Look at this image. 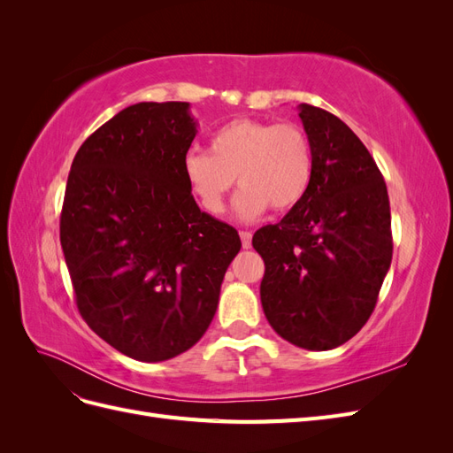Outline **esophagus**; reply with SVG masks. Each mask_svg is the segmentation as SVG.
I'll return each instance as SVG.
<instances>
[{
  "instance_id": "34e87169",
  "label": "esophagus",
  "mask_w": 453,
  "mask_h": 453,
  "mask_svg": "<svg viewBox=\"0 0 453 453\" xmlns=\"http://www.w3.org/2000/svg\"><path fill=\"white\" fill-rule=\"evenodd\" d=\"M240 240H242V248H243V250H250V248H251V240H253L251 232L242 230V232H240Z\"/></svg>"
}]
</instances>
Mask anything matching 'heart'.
Listing matches in <instances>:
<instances>
[{
  "mask_svg": "<svg viewBox=\"0 0 453 453\" xmlns=\"http://www.w3.org/2000/svg\"><path fill=\"white\" fill-rule=\"evenodd\" d=\"M181 173L190 196L210 215L225 210L236 177L242 188L232 211L240 221H255L270 205L289 211L303 202L313 177V149L293 122L236 119L211 135L208 153L187 150Z\"/></svg>",
  "mask_w": 453,
  "mask_h": 453,
  "instance_id": "heart-1",
  "label": "heart"
}]
</instances>
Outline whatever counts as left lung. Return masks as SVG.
<instances>
[{"label": "left lung", "instance_id": "1", "mask_svg": "<svg viewBox=\"0 0 453 453\" xmlns=\"http://www.w3.org/2000/svg\"><path fill=\"white\" fill-rule=\"evenodd\" d=\"M313 149L306 196L278 225L258 228L260 303L283 340L334 349L372 313L391 266L388 187L363 142L333 113L298 105Z\"/></svg>", "mask_w": 453, "mask_h": 453}]
</instances>
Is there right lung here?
I'll list each match as a JSON object with an SVG mask.
<instances>
[{"label": "right lung", "instance_id": "add662e5", "mask_svg": "<svg viewBox=\"0 0 453 453\" xmlns=\"http://www.w3.org/2000/svg\"><path fill=\"white\" fill-rule=\"evenodd\" d=\"M196 127L188 102L134 104L81 145L67 177L60 243L77 308L135 361L196 344L242 248L236 228L200 211L185 185Z\"/></svg>", "mask_w": 453, "mask_h": 453}]
</instances>
